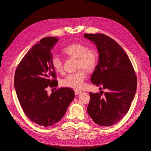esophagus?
I'll use <instances>...</instances> for the list:
<instances>
[{"instance_id": "34e87169", "label": "esophagus", "mask_w": 151, "mask_h": 151, "mask_svg": "<svg viewBox=\"0 0 151 151\" xmlns=\"http://www.w3.org/2000/svg\"><path fill=\"white\" fill-rule=\"evenodd\" d=\"M81 93V92L80 91H78V90H75V94L76 95V96H77V95H79Z\"/></svg>"}]
</instances>
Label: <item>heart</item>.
<instances>
[{"instance_id": "b5f03b06", "label": "heart", "mask_w": 151, "mask_h": 151, "mask_svg": "<svg viewBox=\"0 0 151 151\" xmlns=\"http://www.w3.org/2000/svg\"><path fill=\"white\" fill-rule=\"evenodd\" d=\"M63 52L71 57L78 59V69L84 68L87 71H91L96 67L98 62V54L92 49H88L85 45L74 43L70 44L63 49ZM51 64L55 71L60 73L63 71L62 59L57 55L51 58ZM86 74L83 70L75 73L68 75L61 81L62 85L75 89H81L84 86Z\"/></svg>"}]
</instances>
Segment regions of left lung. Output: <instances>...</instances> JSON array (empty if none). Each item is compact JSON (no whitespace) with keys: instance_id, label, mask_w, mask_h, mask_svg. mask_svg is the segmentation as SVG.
Returning <instances> with one entry per match:
<instances>
[{"instance_id":"obj_1","label":"left lung","mask_w":151,"mask_h":151,"mask_svg":"<svg viewBox=\"0 0 151 151\" xmlns=\"http://www.w3.org/2000/svg\"><path fill=\"white\" fill-rule=\"evenodd\" d=\"M84 37L96 44L99 52L91 81L107 91L103 97L101 92H90L88 113L96 124L111 126L129 111L137 91V76L127 54L113 39L103 34H84Z\"/></svg>"}]
</instances>
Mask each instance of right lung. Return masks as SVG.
I'll return each mask as SVG.
<instances>
[{
  "mask_svg": "<svg viewBox=\"0 0 151 151\" xmlns=\"http://www.w3.org/2000/svg\"><path fill=\"white\" fill-rule=\"evenodd\" d=\"M58 41L52 37L42 39L22 58L14 75V89L24 112L43 127L58 122L75 97L73 89L67 88L47 95V87L58 85L51 61V50Z\"/></svg>",
  "mask_w": 151,
  "mask_h": 151,
  "instance_id": "right-lung-1",
  "label": "right lung"
}]
</instances>
